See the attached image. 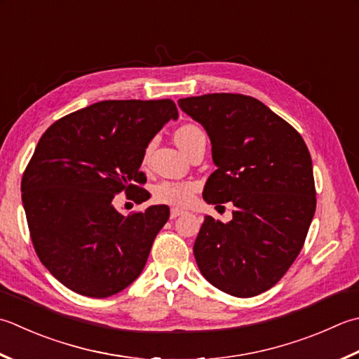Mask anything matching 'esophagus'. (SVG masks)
<instances>
[{
	"label": "esophagus",
	"instance_id": "obj_1",
	"mask_svg": "<svg viewBox=\"0 0 359 359\" xmlns=\"http://www.w3.org/2000/svg\"><path fill=\"white\" fill-rule=\"evenodd\" d=\"M180 215H184V210H180V208H175V207H172V208H171V212H170L171 219H175V217L180 216Z\"/></svg>",
	"mask_w": 359,
	"mask_h": 359
}]
</instances>
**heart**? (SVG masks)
<instances>
[{
    "label": "heart",
    "instance_id": "1",
    "mask_svg": "<svg viewBox=\"0 0 359 359\" xmlns=\"http://www.w3.org/2000/svg\"><path fill=\"white\" fill-rule=\"evenodd\" d=\"M205 137L201 128L196 124H185L175 130V142L187 151V147L191 144L196 138ZM149 156V149L146 151L144 158ZM199 185L193 180H163L154 187L152 196L154 199L160 203H166V205L174 207H187L193 202L194 194L198 191Z\"/></svg>",
    "mask_w": 359,
    "mask_h": 359
}]
</instances>
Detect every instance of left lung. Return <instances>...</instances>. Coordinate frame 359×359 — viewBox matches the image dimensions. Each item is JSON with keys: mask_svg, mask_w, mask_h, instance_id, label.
<instances>
[{"mask_svg": "<svg viewBox=\"0 0 359 359\" xmlns=\"http://www.w3.org/2000/svg\"><path fill=\"white\" fill-rule=\"evenodd\" d=\"M203 126L217 170L203 199L233 203V219L205 216L194 243L199 271L235 297L268 291L304 248L316 212L310 151L300 133L252 96L212 93L179 100Z\"/></svg>", "mask_w": 359, "mask_h": 359, "instance_id": "obj_1", "label": "left lung"}]
</instances>
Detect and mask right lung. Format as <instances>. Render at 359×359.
<instances>
[{"instance_id": "obj_1", "label": "right lung", "mask_w": 359, "mask_h": 359, "mask_svg": "<svg viewBox=\"0 0 359 359\" xmlns=\"http://www.w3.org/2000/svg\"><path fill=\"white\" fill-rule=\"evenodd\" d=\"M171 100L101 101L49 126L21 179L34 249L68 290L114 296L129 286L170 217L166 205L123 216L118 193L142 203L149 193L140 171L156 133L177 119Z\"/></svg>"}]
</instances>
